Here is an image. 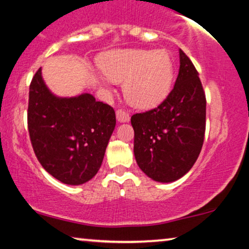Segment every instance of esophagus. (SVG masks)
Listing matches in <instances>:
<instances>
[{
  "instance_id": "obj_1",
  "label": "esophagus",
  "mask_w": 249,
  "mask_h": 249,
  "mask_svg": "<svg viewBox=\"0 0 249 249\" xmlns=\"http://www.w3.org/2000/svg\"><path fill=\"white\" fill-rule=\"evenodd\" d=\"M116 118L120 123H126L129 121V114L123 109H118L116 112Z\"/></svg>"
}]
</instances>
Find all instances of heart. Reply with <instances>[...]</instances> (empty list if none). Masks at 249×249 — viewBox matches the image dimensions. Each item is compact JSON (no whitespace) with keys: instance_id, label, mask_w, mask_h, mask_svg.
I'll list each match as a JSON object with an SVG mask.
<instances>
[{"instance_id":"heart-1","label":"heart","mask_w":249,"mask_h":249,"mask_svg":"<svg viewBox=\"0 0 249 249\" xmlns=\"http://www.w3.org/2000/svg\"><path fill=\"white\" fill-rule=\"evenodd\" d=\"M101 84L123 80L125 98L139 108H152L166 98L174 79L172 57L165 50H113L98 59Z\"/></svg>"}]
</instances>
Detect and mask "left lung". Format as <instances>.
Listing matches in <instances>:
<instances>
[{
    "mask_svg": "<svg viewBox=\"0 0 249 249\" xmlns=\"http://www.w3.org/2000/svg\"><path fill=\"white\" fill-rule=\"evenodd\" d=\"M176 84L164 101L134 114V155L140 169L158 182H173L190 169L201 151L206 131V95L199 73L180 49Z\"/></svg>",
    "mask_w": 249,
    "mask_h": 249,
    "instance_id": "8db88e82",
    "label": "left lung"
}]
</instances>
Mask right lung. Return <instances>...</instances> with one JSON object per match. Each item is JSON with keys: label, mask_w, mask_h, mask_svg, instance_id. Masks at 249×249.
<instances>
[{"label": "right lung", "mask_w": 249, "mask_h": 249, "mask_svg": "<svg viewBox=\"0 0 249 249\" xmlns=\"http://www.w3.org/2000/svg\"><path fill=\"white\" fill-rule=\"evenodd\" d=\"M116 125L115 110L90 94L57 97L39 68L30 84L28 128L40 164L62 183L87 182L101 168Z\"/></svg>", "instance_id": "obj_1"}]
</instances>
